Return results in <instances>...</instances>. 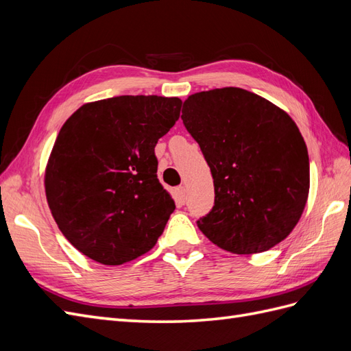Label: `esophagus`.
I'll return each instance as SVG.
<instances>
[{
	"label": "esophagus",
	"instance_id": "obj_1",
	"mask_svg": "<svg viewBox=\"0 0 351 351\" xmlns=\"http://www.w3.org/2000/svg\"><path fill=\"white\" fill-rule=\"evenodd\" d=\"M176 195H177L180 202H184L186 200V187L184 186H178L176 189Z\"/></svg>",
	"mask_w": 351,
	"mask_h": 351
}]
</instances>
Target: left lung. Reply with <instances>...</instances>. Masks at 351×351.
Wrapping results in <instances>:
<instances>
[{
    "label": "left lung",
    "instance_id": "left-lung-1",
    "mask_svg": "<svg viewBox=\"0 0 351 351\" xmlns=\"http://www.w3.org/2000/svg\"><path fill=\"white\" fill-rule=\"evenodd\" d=\"M182 120L214 178V208L199 230L237 254L282 241L303 214L311 184L307 147L291 117L256 93L222 88L190 95Z\"/></svg>",
    "mask_w": 351,
    "mask_h": 351
}]
</instances>
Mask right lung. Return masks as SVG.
I'll list each match as a JSON object with an SVG mask.
<instances>
[{
    "instance_id": "add662e5",
    "label": "right lung",
    "mask_w": 351,
    "mask_h": 351,
    "mask_svg": "<svg viewBox=\"0 0 351 351\" xmlns=\"http://www.w3.org/2000/svg\"><path fill=\"white\" fill-rule=\"evenodd\" d=\"M182 99L123 95L84 104L61 127L45 169L58 228L84 256L123 265L149 252L176 205L156 177L155 146Z\"/></svg>"
}]
</instances>
